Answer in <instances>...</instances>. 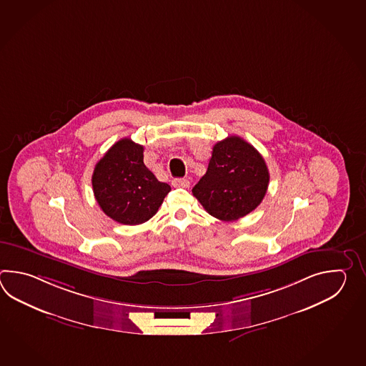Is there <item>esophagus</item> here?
<instances>
[{
	"label": "esophagus",
	"mask_w": 366,
	"mask_h": 366,
	"mask_svg": "<svg viewBox=\"0 0 366 366\" xmlns=\"http://www.w3.org/2000/svg\"><path fill=\"white\" fill-rule=\"evenodd\" d=\"M172 184L174 187H180V188H188L189 187V180L188 179H172Z\"/></svg>",
	"instance_id": "obj_1"
}]
</instances>
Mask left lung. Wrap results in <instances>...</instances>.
I'll use <instances>...</instances> for the list:
<instances>
[{"mask_svg":"<svg viewBox=\"0 0 366 366\" xmlns=\"http://www.w3.org/2000/svg\"><path fill=\"white\" fill-rule=\"evenodd\" d=\"M269 172L264 158L247 141L229 136L213 147L208 170L192 194L210 216L235 221L264 197Z\"/></svg>","mask_w":366,"mask_h":366,"instance_id":"obj_1","label":"left lung"}]
</instances>
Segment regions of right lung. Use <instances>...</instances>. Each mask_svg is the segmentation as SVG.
I'll return each instance as SVG.
<instances>
[{"instance_id": "obj_1", "label": "right lung", "mask_w": 366, "mask_h": 366, "mask_svg": "<svg viewBox=\"0 0 366 366\" xmlns=\"http://www.w3.org/2000/svg\"><path fill=\"white\" fill-rule=\"evenodd\" d=\"M92 183L101 209L123 225L147 222L172 189L145 166L144 147L131 139L117 141L102 157Z\"/></svg>"}]
</instances>
